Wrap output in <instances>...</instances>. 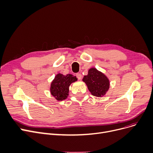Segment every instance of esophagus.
I'll return each instance as SVG.
<instances>
[{
	"label": "esophagus",
	"mask_w": 153,
	"mask_h": 153,
	"mask_svg": "<svg viewBox=\"0 0 153 153\" xmlns=\"http://www.w3.org/2000/svg\"><path fill=\"white\" fill-rule=\"evenodd\" d=\"M76 77H77V78L78 79H82V74H79V73H77V74H76Z\"/></svg>",
	"instance_id": "obj_1"
}]
</instances>
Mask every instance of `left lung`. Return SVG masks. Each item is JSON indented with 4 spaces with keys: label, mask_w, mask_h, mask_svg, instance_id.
Instances as JSON below:
<instances>
[{
    "label": "left lung",
    "mask_w": 153,
    "mask_h": 153,
    "mask_svg": "<svg viewBox=\"0 0 153 153\" xmlns=\"http://www.w3.org/2000/svg\"><path fill=\"white\" fill-rule=\"evenodd\" d=\"M83 81L86 84L92 95L94 97L104 96L110 88V82L108 78L94 68L89 70L88 75L84 76Z\"/></svg>",
    "instance_id": "obj_1"
}]
</instances>
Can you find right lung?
<instances>
[{"instance_id":"add662e5","label":"right lung","mask_w":153,"mask_h":153,"mask_svg":"<svg viewBox=\"0 0 153 153\" xmlns=\"http://www.w3.org/2000/svg\"><path fill=\"white\" fill-rule=\"evenodd\" d=\"M76 80V76H74L71 74L67 75H63L61 74H57L51 83V94L59 101L65 100L68 95L70 84Z\"/></svg>"}]
</instances>
